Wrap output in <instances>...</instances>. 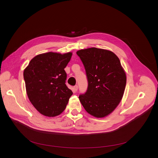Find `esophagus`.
Instances as JSON below:
<instances>
[{
	"label": "esophagus",
	"mask_w": 158,
	"mask_h": 158,
	"mask_svg": "<svg viewBox=\"0 0 158 158\" xmlns=\"http://www.w3.org/2000/svg\"><path fill=\"white\" fill-rule=\"evenodd\" d=\"M74 89L75 91H77V89H78V86H77V85H76L74 86Z\"/></svg>",
	"instance_id": "1"
}]
</instances>
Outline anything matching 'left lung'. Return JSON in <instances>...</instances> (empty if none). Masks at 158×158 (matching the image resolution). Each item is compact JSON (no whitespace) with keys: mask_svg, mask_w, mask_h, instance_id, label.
Wrapping results in <instances>:
<instances>
[{"mask_svg":"<svg viewBox=\"0 0 158 158\" xmlns=\"http://www.w3.org/2000/svg\"><path fill=\"white\" fill-rule=\"evenodd\" d=\"M76 54L82 60L88 86L79 96L89 114L104 118L121 102L126 84V75L118 56L112 52L96 48L81 49Z\"/></svg>","mask_w":158,"mask_h":158,"instance_id":"left-lung-1","label":"left lung"}]
</instances>
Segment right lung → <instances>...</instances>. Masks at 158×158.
<instances>
[{
  "mask_svg": "<svg viewBox=\"0 0 158 158\" xmlns=\"http://www.w3.org/2000/svg\"><path fill=\"white\" fill-rule=\"evenodd\" d=\"M72 54L52 52L39 54L24 69L27 96L44 116L54 117L61 114L73 94L65 84L67 74L64 70Z\"/></svg>",
  "mask_w": 158,
  "mask_h": 158,
  "instance_id": "1",
  "label": "right lung"
}]
</instances>
